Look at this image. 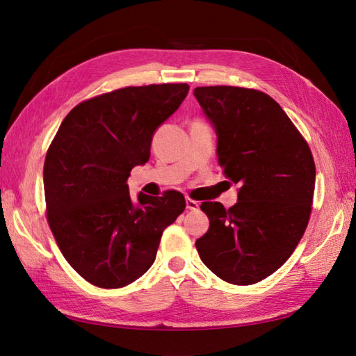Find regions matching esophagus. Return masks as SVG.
I'll return each instance as SVG.
<instances>
[{"instance_id":"esophagus-1","label":"esophagus","mask_w":356,"mask_h":356,"mask_svg":"<svg viewBox=\"0 0 356 356\" xmlns=\"http://www.w3.org/2000/svg\"><path fill=\"white\" fill-rule=\"evenodd\" d=\"M186 209H190V211L199 209V203L193 199H186Z\"/></svg>"}]
</instances>
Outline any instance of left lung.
I'll return each instance as SVG.
<instances>
[{
    "instance_id": "8db88e82",
    "label": "left lung",
    "mask_w": 356,
    "mask_h": 356,
    "mask_svg": "<svg viewBox=\"0 0 356 356\" xmlns=\"http://www.w3.org/2000/svg\"><path fill=\"white\" fill-rule=\"evenodd\" d=\"M194 96L216 128L223 176L240 186L229 209L202 203L209 229L195 248L218 278L259 283L283 266L306 231L315 190L311 148L283 108L259 90L197 87Z\"/></svg>"
}]
</instances>
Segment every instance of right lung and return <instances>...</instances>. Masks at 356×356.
<instances>
[{"mask_svg":"<svg viewBox=\"0 0 356 356\" xmlns=\"http://www.w3.org/2000/svg\"><path fill=\"white\" fill-rule=\"evenodd\" d=\"M188 84L125 87L78 104L44 162L47 222L64 259L88 283L119 289L154 263L162 232L185 211L182 193H139L127 180L149 159L151 139Z\"/></svg>","mask_w":356,"mask_h":356,"instance_id":"1","label":"right lung"}]
</instances>
